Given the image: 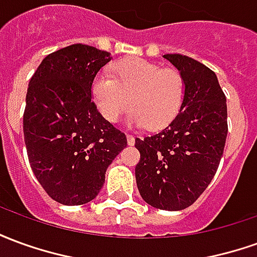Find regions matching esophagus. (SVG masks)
I'll list each match as a JSON object with an SVG mask.
<instances>
[{"label":"esophagus","instance_id":"obj_1","mask_svg":"<svg viewBox=\"0 0 257 257\" xmlns=\"http://www.w3.org/2000/svg\"><path fill=\"white\" fill-rule=\"evenodd\" d=\"M126 140H128V145L129 146H134L135 145V138L132 135H126Z\"/></svg>","mask_w":257,"mask_h":257}]
</instances>
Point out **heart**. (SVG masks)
Returning <instances> with one entry per match:
<instances>
[{
    "instance_id": "b5f03b06",
    "label": "heart",
    "mask_w": 257,
    "mask_h": 257,
    "mask_svg": "<svg viewBox=\"0 0 257 257\" xmlns=\"http://www.w3.org/2000/svg\"><path fill=\"white\" fill-rule=\"evenodd\" d=\"M90 96L107 122H118L131 106V125L160 131L182 111L186 81L176 70H165L145 59H128L114 64L111 75L97 74L90 85Z\"/></svg>"
}]
</instances>
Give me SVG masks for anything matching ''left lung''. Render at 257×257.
Returning <instances> with one entry per match:
<instances>
[{"label": "left lung", "instance_id": "obj_1", "mask_svg": "<svg viewBox=\"0 0 257 257\" xmlns=\"http://www.w3.org/2000/svg\"><path fill=\"white\" fill-rule=\"evenodd\" d=\"M186 81L182 111L161 132L136 138L135 168L142 198L162 210L194 204L215 176L227 138V104L216 74L179 53L164 55Z\"/></svg>", "mask_w": 257, "mask_h": 257}]
</instances>
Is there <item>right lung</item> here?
Returning <instances> with one entry per match:
<instances>
[{"instance_id":"add662e5","label":"right lung","mask_w":257,"mask_h":257,"mask_svg":"<svg viewBox=\"0 0 257 257\" xmlns=\"http://www.w3.org/2000/svg\"><path fill=\"white\" fill-rule=\"evenodd\" d=\"M111 55L74 44L48 55L31 77L23 134L31 169L42 189L63 205L89 202L126 136L96 110L90 85Z\"/></svg>"}]
</instances>
